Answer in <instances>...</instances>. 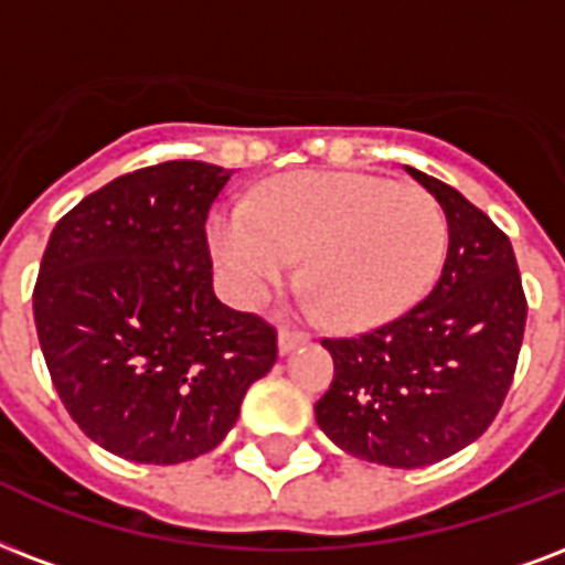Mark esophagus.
<instances>
[{"label": "esophagus", "instance_id": "obj_1", "mask_svg": "<svg viewBox=\"0 0 565 565\" xmlns=\"http://www.w3.org/2000/svg\"><path fill=\"white\" fill-rule=\"evenodd\" d=\"M301 343H308V331L299 329H281L278 331V350L281 352H292Z\"/></svg>", "mask_w": 565, "mask_h": 565}]
</instances>
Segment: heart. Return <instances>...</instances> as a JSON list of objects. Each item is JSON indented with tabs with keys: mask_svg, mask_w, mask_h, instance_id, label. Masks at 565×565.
Returning <instances> with one entry per match:
<instances>
[{
	"mask_svg": "<svg viewBox=\"0 0 565 565\" xmlns=\"http://www.w3.org/2000/svg\"><path fill=\"white\" fill-rule=\"evenodd\" d=\"M213 252L243 301L269 296L308 257L305 278L331 320L364 329L424 299L445 264L447 218L420 186L308 171L215 215Z\"/></svg>",
	"mask_w": 565,
	"mask_h": 565,
	"instance_id": "heart-1",
	"label": "heart"
}]
</instances>
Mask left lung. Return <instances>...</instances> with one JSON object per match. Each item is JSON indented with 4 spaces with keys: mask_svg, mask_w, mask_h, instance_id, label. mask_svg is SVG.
I'll return each instance as SVG.
<instances>
[{
    "mask_svg": "<svg viewBox=\"0 0 565 565\" xmlns=\"http://www.w3.org/2000/svg\"><path fill=\"white\" fill-rule=\"evenodd\" d=\"M447 215V257L424 299L355 338H322L334 379L317 424L347 454L424 468L483 436L522 350L527 299L510 236L465 195L417 168Z\"/></svg>",
    "mask_w": 565,
    "mask_h": 565,
    "instance_id": "1",
    "label": "left lung"
}]
</instances>
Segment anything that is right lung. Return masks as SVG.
I'll use <instances>...</instances> for the list:
<instances>
[{"label": "right lung", "mask_w": 565, "mask_h": 565, "mask_svg": "<svg viewBox=\"0 0 565 565\" xmlns=\"http://www.w3.org/2000/svg\"><path fill=\"white\" fill-rule=\"evenodd\" d=\"M234 171L174 159L129 171L58 218L34 326L67 415L109 454L178 465L213 450L278 331L213 292L206 215Z\"/></svg>", "instance_id": "right-lung-1"}]
</instances>
